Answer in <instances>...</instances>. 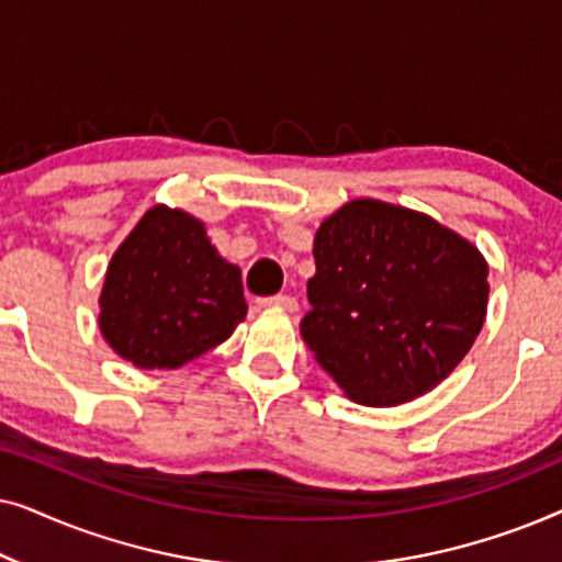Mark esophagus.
I'll return each mask as SVG.
<instances>
[{
    "label": "esophagus",
    "mask_w": 562,
    "mask_h": 562,
    "mask_svg": "<svg viewBox=\"0 0 562 562\" xmlns=\"http://www.w3.org/2000/svg\"><path fill=\"white\" fill-rule=\"evenodd\" d=\"M260 306H279V310H286V312H296V310H299L296 299H294V296H286V294L260 299Z\"/></svg>",
    "instance_id": "obj_1"
}]
</instances>
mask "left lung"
Returning a JSON list of instances; mask_svg holds the SVG:
<instances>
[{
  "mask_svg": "<svg viewBox=\"0 0 562 562\" xmlns=\"http://www.w3.org/2000/svg\"><path fill=\"white\" fill-rule=\"evenodd\" d=\"M302 337L345 396L412 402L456 371L488 304V263L427 214L352 199L314 235Z\"/></svg>",
  "mask_w": 562,
  "mask_h": 562,
  "instance_id": "obj_1",
  "label": "left lung"
}]
</instances>
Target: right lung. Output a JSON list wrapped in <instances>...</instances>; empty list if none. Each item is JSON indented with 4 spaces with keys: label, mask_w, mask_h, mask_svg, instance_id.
Returning <instances> with one entry per match:
<instances>
[{
    "label": "right lung",
    "mask_w": 562,
    "mask_h": 562,
    "mask_svg": "<svg viewBox=\"0 0 562 562\" xmlns=\"http://www.w3.org/2000/svg\"><path fill=\"white\" fill-rule=\"evenodd\" d=\"M99 329L137 368H181L225 342L248 314L240 268L189 212L153 206L106 268Z\"/></svg>",
    "instance_id": "add662e5"
}]
</instances>
